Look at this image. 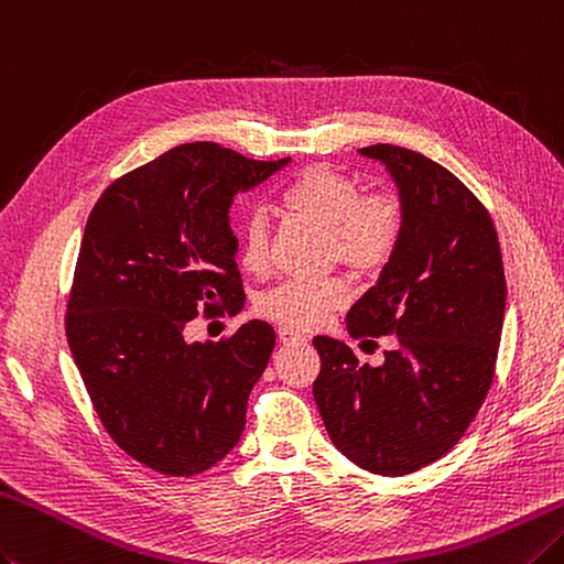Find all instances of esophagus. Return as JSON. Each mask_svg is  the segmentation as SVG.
I'll return each instance as SVG.
<instances>
[{"mask_svg": "<svg viewBox=\"0 0 564 564\" xmlns=\"http://www.w3.org/2000/svg\"><path fill=\"white\" fill-rule=\"evenodd\" d=\"M279 339L283 345H295V341H307V337L301 333V329L289 327V325H281L279 327Z\"/></svg>", "mask_w": 564, "mask_h": 564, "instance_id": "34e87169", "label": "esophagus"}]
</instances>
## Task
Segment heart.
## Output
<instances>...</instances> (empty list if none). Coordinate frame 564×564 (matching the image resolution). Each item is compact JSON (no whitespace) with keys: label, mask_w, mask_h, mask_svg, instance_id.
Segmentation results:
<instances>
[{"label":"heart","mask_w":564,"mask_h":564,"mask_svg":"<svg viewBox=\"0 0 564 564\" xmlns=\"http://www.w3.org/2000/svg\"><path fill=\"white\" fill-rule=\"evenodd\" d=\"M281 207L329 231V253L357 271H379L399 249L403 209L383 193L361 195V187L325 165H311L283 187ZM241 269L261 275L269 269V227L261 215L249 217L239 235ZM349 301L341 279L283 281L259 301L261 315L289 327H317Z\"/></svg>","instance_id":"obj_1"}]
</instances>
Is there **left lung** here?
I'll return each instance as SVG.
<instances>
[{
	"label": "left lung",
	"mask_w": 564,
	"mask_h": 564,
	"mask_svg": "<svg viewBox=\"0 0 564 564\" xmlns=\"http://www.w3.org/2000/svg\"><path fill=\"white\" fill-rule=\"evenodd\" d=\"M399 187L403 235L377 285L347 313L351 337L395 335L381 367L319 335L313 395L333 445L357 467L403 477L459 443L487 399L506 275L491 217L443 165L391 143L359 149Z\"/></svg>",
	"instance_id": "obj_1"
}]
</instances>
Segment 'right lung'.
Returning <instances> with one entry per match:
<instances>
[{
  "instance_id": "add662e5",
  "label": "right lung",
  "mask_w": 564,
  "mask_h": 564,
  "mask_svg": "<svg viewBox=\"0 0 564 564\" xmlns=\"http://www.w3.org/2000/svg\"><path fill=\"white\" fill-rule=\"evenodd\" d=\"M289 163L181 143L117 178L87 217L65 333L109 437L153 471L193 477L245 433L273 327L249 319L223 341L183 329L200 305L245 307L229 207Z\"/></svg>"
}]
</instances>
